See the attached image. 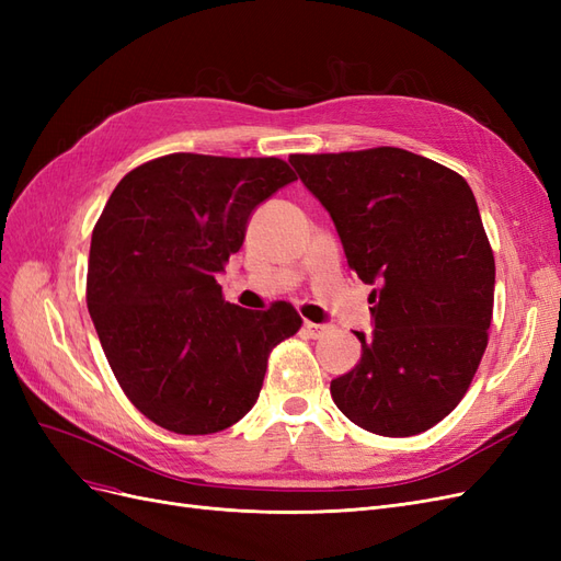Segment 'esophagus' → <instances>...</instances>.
<instances>
[{"instance_id":"esophagus-1","label":"esophagus","mask_w":561,"mask_h":561,"mask_svg":"<svg viewBox=\"0 0 561 561\" xmlns=\"http://www.w3.org/2000/svg\"><path fill=\"white\" fill-rule=\"evenodd\" d=\"M304 332H307L311 339H318L328 332V325H320V322H311V320H304Z\"/></svg>"}]
</instances>
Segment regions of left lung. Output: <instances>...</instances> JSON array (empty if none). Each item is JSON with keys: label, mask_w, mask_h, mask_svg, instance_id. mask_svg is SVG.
I'll use <instances>...</instances> for the list:
<instances>
[{"label": "left lung", "mask_w": 561, "mask_h": 561, "mask_svg": "<svg viewBox=\"0 0 561 561\" xmlns=\"http://www.w3.org/2000/svg\"><path fill=\"white\" fill-rule=\"evenodd\" d=\"M304 186L336 227L367 285L371 322L360 363L332 379L355 426L419 435L461 402L486 348L494 252L468 182L398 147L293 154Z\"/></svg>", "instance_id": "1"}]
</instances>
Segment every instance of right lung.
Segmentation results:
<instances>
[{"mask_svg":"<svg viewBox=\"0 0 561 561\" xmlns=\"http://www.w3.org/2000/svg\"><path fill=\"white\" fill-rule=\"evenodd\" d=\"M295 180L274 157L168 154L112 192L91 239L89 313L118 386L157 426H233L260 398L268 351L301 328L290 304L248 311L215 280L252 213Z\"/></svg>","mask_w":561,"mask_h":561,"instance_id":"right-lung-1","label":"right lung"}]
</instances>
